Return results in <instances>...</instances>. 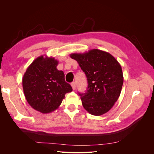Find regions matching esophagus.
<instances>
[{
	"label": "esophagus",
	"mask_w": 154,
	"mask_h": 154,
	"mask_svg": "<svg viewBox=\"0 0 154 154\" xmlns=\"http://www.w3.org/2000/svg\"><path fill=\"white\" fill-rule=\"evenodd\" d=\"M71 86H72V89L73 90H75V88H76V83L75 82H72V83H71Z\"/></svg>",
	"instance_id": "34e87169"
}]
</instances>
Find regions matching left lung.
I'll use <instances>...</instances> for the list:
<instances>
[{"label": "left lung", "mask_w": 154, "mask_h": 154, "mask_svg": "<svg viewBox=\"0 0 154 154\" xmlns=\"http://www.w3.org/2000/svg\"><path fill=\"white\" fill-rule=\"evenodd\" d=\"M85 72L88 82L87 92L80 94L83 106L94 116L109 111L120 96L123 83L122 69L112 55L99 49H91L83 53H72Z\"/></svg>", "instance_id": "1"}]
</instances>
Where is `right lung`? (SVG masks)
Wrapping results in <instances>:
<instances>
[{
	"mask_svg": "<svg viewBox=\"0 0 154 154\" xmlns=\"http://www.w3.org/2000/svg\"><path fill=\"white\" fill-rule=\"evenodd\" d=\"M43 55L36 58L27 67L22 78V87L27 103L42 114L57 109L66 93L72 91L65 81L62 71L57 67L58 61Z\"/></svg>",
	"mask_w": 154,
	"mask_h": 154,
	"instance_id": "right-lung-1",
	"label": "right lung"
}]
</instances>
